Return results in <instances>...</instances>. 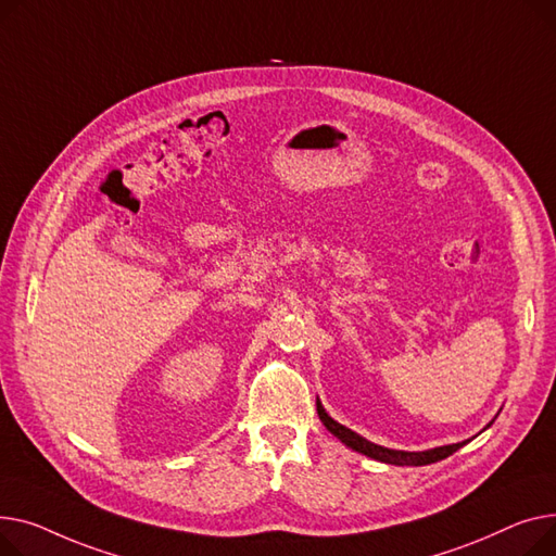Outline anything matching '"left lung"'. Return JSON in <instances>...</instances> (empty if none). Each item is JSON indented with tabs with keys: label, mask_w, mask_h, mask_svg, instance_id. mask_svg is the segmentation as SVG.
Returning a JSON list of instances; mask_svg holds the SVG:
<instances>
[{
	"label": "left lung",
	"mask_w": 556,
	"mask_h": 556,
	"mask_svg": "<svg viewBox=\"0 0 556 556\" xmlns=\"http://www.w3.org/2000/svg\"><path fill=\"white\" fill-rule=\"evenodd\" d=\"M316 410H318L320 421L325 424V429H328L332 435H337L345 446H350V448H354L358 453H364V455H368V458H375L379 463H388V465H400V467H404V465H413V467L431 465V463L448 458L451 453H455L465 444V442H458V444L438 446V448H429V451H395V448H386V446L372 444L366 438L356 435L354 431L341 427L339 421H334L328 413H325L320 402H316Z\"/></svg>",
	"instance_id": "left-lung-1"
}]
</instances>
